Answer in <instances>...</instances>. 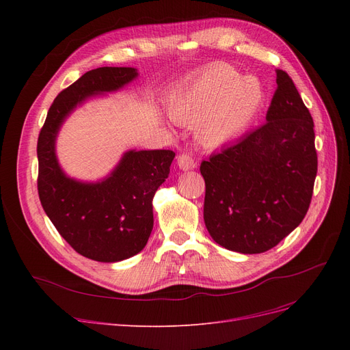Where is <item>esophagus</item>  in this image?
I'll return each mask as SVG.
<instances>
[{"instance_id": "34e87169", "label": "esophagus", "mask_w": 350, "mask_h": 350, "mask_svg": "<svg viewBox=\"0 0 350 350\" xmlns=\"http://www.w3.org/2000/svg\"><path fill=\"white\" fill-rule=\"evenodd\" d=\"M178 166L183 169V171H188V169L196 167V161L191 154L183 153L178 156Z\"/></svg>"}]
</instances>
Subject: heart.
<instances>
[{
	"label": "heart",
	"mask_w": 350,
	"mask_h": 350,
	"mask_svg": "<svg viewBox=\"0 0 350 350\" xmlns=\"http://www.w3.org/2000/svg\"><path fill=\"white\" fill-rule=\"evenodd\" d=\"M266 93L261 83L242 77L234 67H207L179 89L169 102V113L178 122L195 124L198 140L217 147L234 142L256 122Z\"/></svg>",
	"instance_id": "1"
}]
</instances>
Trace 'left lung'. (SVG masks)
Returning <instances> with one entry per match:
<instances>
[{
	"mask_svg": "<svg viewBox=\"0 0 350 350\" xmlns=\"http://www.w3.org/2000/svg\"><path fill=\"white\" fill-rule=\"evenodd\" d=\"M267 122L203 161L204 224L242 254L276 247L305 217L317 175L312 116L289 74L278 70Z\"/></svg>",
	"mask_w": 350,
	"mask_h": 350,
	"instance_id": "1",
	"label": "left lung"
}]
</instances>
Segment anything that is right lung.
<instances>
[{
  "label": "right lung",
  "mask_w": 350,
  "mask_h": 350,
  "mask_svg": "<svg viewBox=\"0 0 350 350\" xmlns=\"http://www.w3.org/2000/svg\"><path fill=\"white\" fill-rule=\"evenodd\" d=\"M137 76L130 67L94 68L59 92L38 139L40 204L71 248L90 260L115 262L140 252L153 229L152 200L169 175L172 150L129 152L99 184L67 178L54 144L61 122L90 94L122 88Z\"/></svg>",
  "instance_id": "1"
}]
</instances>
